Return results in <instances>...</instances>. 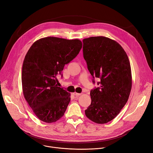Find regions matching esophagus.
<instances>
[{
  "mask_svg": "<svg viewBox=\"0 0 153 153\" xmlns=\"http://www.w3.org/2000/svg\"><path fill=\"white\" fill-rule=\"evenodd\" d=\"M73 94H74L75 96H76V97H78V96H79V95H81V94L77 93V92H74V93H73Z\"/></svg>",
  "mask_w": 153,
  "mask_h": 153,
  "instance_id": "34e87169",
  "label": "esophagus"
}]
</instances>
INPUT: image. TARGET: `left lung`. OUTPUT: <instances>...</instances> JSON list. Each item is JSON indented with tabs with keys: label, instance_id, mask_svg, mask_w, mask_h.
I'll list each match as a JSON object with an SVG mask.
<instances>
[{
	"label": "left lung",
	"instance_id": "8db88e82",
	"mask_svg": "<svg viewBox=\"0 0 153 153\" xmlns=\"http://www.w3.org/2000/svg\"><path fill=\"white\" fill-rule=\"evenodd\" d=\"M83 44L88 69L94 78L100 79L101 85L90 91L91 102L85 116L97 124H106L128 101L132 85L130 62L124 48L108 37H90L83 39Z\"/></svg>",
	"mask_w": 153,
	"mask_h": 153
}]
</instances>
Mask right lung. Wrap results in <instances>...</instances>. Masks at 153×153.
Here are the masks:
<instances>
[{
	"instance_id": "1",
	"label": "right lung",
	"mask_w": 153,
	"mask_h": 153,
	"mask_svg": "<svg viewBox=\"0 0 153 153\" xmlns=\"http://www.w3.org/2000/svg\"><path fill=\"white\" fill-rule=\"evenodd\" d=\"M82 47L79 39L47 37L36 40L27 51L22 68L23 92L35 115L44 123H55L65 113L71 94L57 86L56 76Z\"/></svg>"
}]
</instances>
